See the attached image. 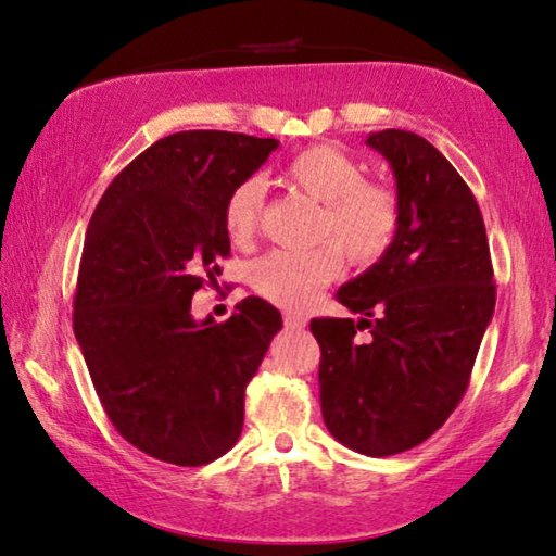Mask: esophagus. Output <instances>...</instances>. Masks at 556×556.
Wrapping results in <instances>:
<instances>
[{
  "label": "esophagus",
  "instance_id": "esophagus-1",
  "mask_svg": "<svg viewBox=\"0 0 556 556\" xmlns=\"http://www.w3.org/2000/svg\"><path fill=\"white\" fill-rule=\"evenodd\" d=\"M283 326L288 330H303L305 328V318H303V315H298V313H286L283 315Z\"/></svg>",
  "mask_w": 556,
  "mask_h": 556
}]
</instances>
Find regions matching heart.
Segmentation results:
<instances>
[{"instance_id":"obj_1","label":"heart","mask_w":556,"mask_h":556,"mask_svg":"<svg viewBox=\"0 0 556 556\" xmlns=\"http://www.w3.org/2000/svg\"><path fill=\"white\" fill-rule=\"evenodd\" d=\"M288 178L295 189L320 203L311 251H273L253 263L251 283L266 301L286 311H305L340 273L345 258L357 268L378 263L395 243L403 208L395 189L365 178V168L348 151L315 143L290 161ZM266 186L258 176L230 191L224 211L228 238L251 243L261 228Z\"/></svg>"}]
</instances>
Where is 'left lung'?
<instances>
[{"label": "left lung", "mask_w": 556, "mask_h": 556, "mask_svg": "<svg viewBox=\"0 0 556 556\" xmlns=\"http://www.w3.org/2000/svg\"><path fill=\"white\" fill-rule=\"evenodd\" d=\"M397 181L392 249L338 290L361 320L315 318L323 420L370 457L413 450L445 425L469 386L494 313V270L480 206L455 166L413 131L367 136ZM367 329L361 344L354 336Z\"/></svg>", "instance_id": "1"}]
</instances>
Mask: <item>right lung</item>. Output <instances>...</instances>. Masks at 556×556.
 Wrapping results in <instances>:
<instances>
[{
  "label": "right lung",
  "mask_w": 556,
  "mask_h": 556,
  "mask_svg": "<svg viewBox=\"0 0 556 556\" xmlns=\"http://www.w3.org/2000/svg\"><path fill=\"white\" fill-rule=\"evenodd\" d=\"M276 149L245 134H170L109 184L89 220L74 336L111 425L161 463L208 465L236 445L245 386L283 328L261 298L226 323L191 315L230 253V191Z\"/></svg>",
  "instance_id": "obj_1"
}]
</instances>
